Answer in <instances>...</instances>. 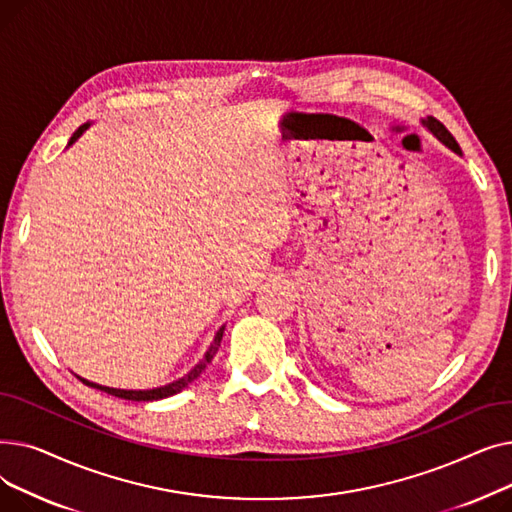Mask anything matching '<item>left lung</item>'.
I'll use <instances>...</instances> for the list:
<instances>
[{
    "label": "left lung",
    "instance_id": "8db88e82",
    "mask_svg": "<svg viewBox=\"0 0 512 512\" xmlns=\"http://www.w3.org/2000/svg\"><path fill=\"white\" fill-rule=\"evenodd\" d=\"M423 124L429 128V130H432L434 134H436V137L446 145V147H450L452 151H456V153H461V147H459V143H456L454 141V137H452V134L448 132V128L440 122V120H436V118H432V116H429L427 120H423Z\"/></svg>",
    "mask_w": 512,
    "mask_h": 512
}]
</instances>
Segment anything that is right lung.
Returning <instances> with one entry per match:
<instances>
[{
    "mask_svg": "<svg viewBox=\"0 0 512 512\" xmlns=\"http://www.w3.org/2000/svg\"><path fill=\"white\" fill-rule=\"evenodd\" d=\"M89 128V124H83L80 126L74 134H72V139H70V143L68 145H72L80 134H83L85 130ZM222 334H224V328H220V332L215 334V338H213V342H211V346H209V351L205 353V357L201 359V363L199 365H195L191 371H188L184 378H180V380H176V382H172V384H168V386H161V388H153V390H118V388H107V386H99V384H93V382H87V380H83L80 378V382L83 384H87V386H91V388H97V390H103V392H107V394H112V396H118V398H124V400H137V402H145V400H159V398H168V396H172V394H178L180 390H184L188 384L191 382H195L199 375H201V371L207 367V363L213 359V355L218 353V348H220V342H222Z\"/></svg>",
    "mask_w": 512,
    "mask_h": 512,
    "instance_id": "add662e5",
    "label": "right lung"
}]
</instances>
